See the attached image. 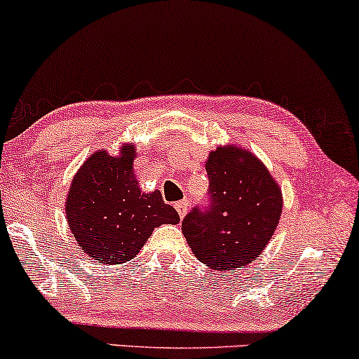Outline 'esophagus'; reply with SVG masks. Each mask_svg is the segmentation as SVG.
Returning a JSON list of instances; mask_svg holds the SVG:
<instances>
[{"mask_svg":"<svg viewBox=\"0 0 359 359\" xmlns=\"http://www.w3.org/2000/svg\"><path fill=\"white\" fill-rule=\"evenodd\" d=\"M188 206H189V203L186 201V199H183V201H178L175 204V208H176V211H178L180 217L186 216V212H188Z\"/></svg>","mask_w":359,"mask_h":359,"instance_id":"1","label":"esophagus"}]
</instances>
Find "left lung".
I'll use <instances>...</instances> for the list:
<instances>
[{"mask_svg":"<svg viewBox=\"0 0 359 359\" xmlns=\"http://www.w3.org/2000/svg\"><path fill=\"white\" fill-rule=\"evenodd\" d=\"M209 206L194 208L181 231L214 271L242 269L262 254L282 214V191L264 163L239 147H217L206 161Z\"/></svg>","mask_w":359,"mask_h":359,"instance_id":"left-lung-1","label":"left lung"}]
</instances>
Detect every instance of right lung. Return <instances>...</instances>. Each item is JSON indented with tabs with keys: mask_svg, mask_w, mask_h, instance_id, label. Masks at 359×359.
<instances>
[{
	"mask_svg": "<svg viewBox=\"0 0 359 359\" xmlns=\"http://www.w3.org/2000/svg\"><path fill=\"white\" fill-rule=\"evenodd\" d=\"M137 148L125 143L118 156L92 153L74 176L66 217L77 244L94 262L123 264L145 245L155 227L178 224L160 191L142 193L133 173Z\"/></svg>",
	"mask_w": 359,
	"mask_h": 359,
	"instance_id": "add662e5",
	"label": "right lung"
}]
</instances>
